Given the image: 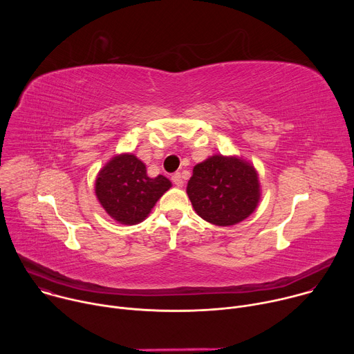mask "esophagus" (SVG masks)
I'll return each mask as SVG.
<instances>
[{
    "label": "esophagus",
    "instance_id": "obj_1",
    "mask_svg": "<svg viewBox=\"0 0 354 354\" xmlns=\"http://www.w3.org/2000/svg\"><path fill=\"white\" fill-rule=\"evenodd\" d=\"M172 182H174L178 187H182V186H183V178H182L180 172H175V174L172 175Z\"/></svg>",
    "mask_w": 354,
    "mask_h": 354
}]
</instances>
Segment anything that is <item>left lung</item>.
<instances>
[{
    "label": "left lung",
    "instance_id": "8db88e82",
    "mask_svg": "<svg viewBox=\"0 0 354 354\" xmlns=\"http://www.w3.org/2000/svg\"><path fill=\"white\" fill-rule=\"evenodd\" d=\"M186 192L201 218L228 227L254 213L259 180L254 167L245 161L214 156L193 168Z\"/></svg>",
    "mask_w": 354,
    "mask_h": 354
}]
</instances>
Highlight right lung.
<instances>
[{
	"label": "right lung",
	"instance_id": "obj_1",
	"mask_svg": "<svg viewBox=\"0 0 354 354\" xmlns=\"http://www.w3.org/2000/svg\"><path fill=\"white\" fill-rule=\"evenodd\" d=\"M171 187L162 175L148 178L145 165L131 154L115 157L99 172L95 193L106 213L122 224L142 221Z\"/></svg>",
	"mask_w": 354,
	"mask_h": 354
}]
</instances>
